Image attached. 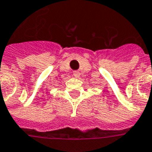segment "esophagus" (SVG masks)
Masks as SVG:
<instances>
[{
  "instance_id": "obj_1",
  "label": "esophagus",
  "mask_w": 152,
  "mask_h": 152,
  "mask_svg": "<svg viewBox=\"0 0 152 152\" xmlns=\"http://www.w3.org/2000/svg\"><path fill=\"white\" fill-rule=\"evenodd\" d=\"M73 76H75L76 78H79L80 72H78V71H75V72H73Z\"/></svg>"
}]
</instances>
